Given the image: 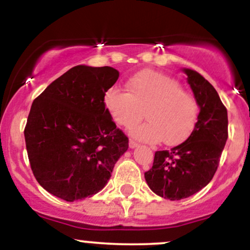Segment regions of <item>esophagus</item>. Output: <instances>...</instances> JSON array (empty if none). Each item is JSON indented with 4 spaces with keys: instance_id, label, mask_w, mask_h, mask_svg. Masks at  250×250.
<instances>
[{
    "instance_id": "esophagus-1",
    "label": "esophagus",
    "mask_w": 250,
    "mask_h": 250,
    "mask_svg": "<svg viewBox=\"0 0 250 250\" xmlns=\"http://www.w3.org/2000/svg\"><path fill=\"white\" fill-rule=\"evenodd\" d=\"M129 147H130V148H136V147H139V143L133 141V140H130V141H129Z\"/></svg>"
}]
</instances>
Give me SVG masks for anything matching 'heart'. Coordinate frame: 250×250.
Instances as JSON below:
<instances>
[{
  "label": "heart",
  "instance_id": "1",
  "mask_svg": "<svg viewBox=\"0 0 250 250\" xmlns=\"http://www.w3.org/2000/svg\"><path fill=\"white\" fill-rule=\"evenodd\" d=\"M127 90L110 88L104 95L107 110L117 125L134 127L145 115L147 122L131 134L145 142L176 145L193 130L199 104L193 94L173 77L155 70H142L127 81Z\"/></svg>",
  "mask_w": 250,
  "mask_h": 250
}]
</instances>
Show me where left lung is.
<instances>
[{"label": "left lung", "instance_id": "8db88e82", "mask_svg": "<svg viewBox=\"0 0 250 250\" xmlns=\"http://www.w3.org/2000/svg\"><path fill=\"white\" fill-rule=\"evenodd\" d=\"M200 114L185 142L155 153L145 173L149 188L171 201L191 196L210 182L228 139V114L213 85L197 71L185 69Z\"/></svg>", "mask_w": 250, "mask_h": 250}]
</instances>
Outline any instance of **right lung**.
Listing matches in <instances>:
<instances>
[{
  "instance_id": "1",
  "label": "right lung",
  "mask_w": 250,
  "mask_h": 250,
  "mask_svg": "<svg viewBox=\"0 0 250 250\" xmlns=\"http://www.w3.org/2000/svg\"><path fill=\"white\" fill-rule=\"evenodd\" d=\"M111 67L76 65L34 100L24 128L31 170L48 193L73 202L104 188L128 137L105 108Z\"/></svg>"
}]
</instances>
